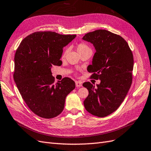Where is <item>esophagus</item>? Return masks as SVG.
<instances>
[{"mask_svg": "<svg viewBox=\"0 0 151 151\" xmlns=\"http://www.w3.org/2000/svg\"><path fill=\"white\" fill-rule=\"evenodd\" d=\"M75 83H76V87H80L82 86V82H80V81H76Z\"/></svg>", "mask_w": 151, "mask_h": 151, "instance_id": "obj_1", "label": "esophagus"}]
</instances>
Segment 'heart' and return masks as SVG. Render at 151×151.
I'll return each mask as SVG.
<instances>
[{
  "label": "heart",
  "mask_w": 151,
  "mask_h": 151,
  "mask_svg": "<svg viewBox=\"0 0 151 151\" xmlns=\"http://www.w3.org/2000/svg\"><path fill=\"white\" fill-rule=\"evenodd\" d=\"M76 50H77V52H78V53L80 54V53H82V52H84V51H86V50H91V49H90V48L88 47V46L87 45H86L85 43H80V44H78V45H77V46H76ZM65 52H64V53L63 56L64 55Z\"/></svg>",
  "instance_id": "b5f03b06"
}]
</instances>
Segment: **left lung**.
I'll use <instances>...</instances> for the list:
<instances>
[{"label": "left lung", "instance_id": "obj_1", "mask_svg": "<svg viewBox=\"0 0 151 151\" xmlns=\"http://www.w3.org/2000/svg\"><path fill=\"white\" fill-rule=\"evenodd\" d=\"M82 40L92 43L96 50L87 71L92 73V78L101 81L97 87L90 82L83 84L88 91L83 105L90 114L105 117L118 109L130 88L133 53L121 36L106 30L88 32Z\"/></svg>", "mask_w": 151, "mask_h": 151}]
</instances>
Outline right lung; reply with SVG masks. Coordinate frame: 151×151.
Masks as SVG:
<instances>
[{"label":"right lung","instance_id":"right-lung-1","mask_svg":"<svg viewBox=\"0 0 151 151\" xmlns=\"http://www.w3.org/2000/svg\"><path fill=\"white\" fill-rule=\"evenodd\" d=\"M76 36L36 32L22 40L15 53V83L30 110L42 118L59 115L66 96L75 88L74 81L67 77L54 83L51 69L61 65L63 48Z\"/></svg>","mask_w":151,"mask_h":151}]
</instances>
